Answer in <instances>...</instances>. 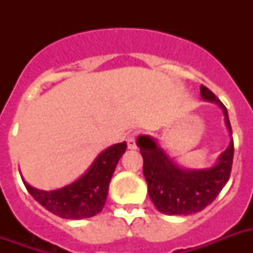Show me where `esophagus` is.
<instances>
[{
    "instance_id": "obj_1",
    "label": "esophagus",
    "mask_w": 253,
    "mask_h": 253,
    "mask_svg": "<svg viewBox=\"0 0 253 253\" xmlns=\"http://www.w3.org/2000/svg\"><path fill=\"white\" fill-rule=\"evenodd\" d=\"M127 147L130 150H135L136 148V142H135V134H130L127 136Z\"/></svg>"
}]
</instances>
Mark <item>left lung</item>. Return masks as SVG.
<instances>
[{
  "label": "left lung",
  "mask_w": 253,
  "mask_h": 253,
  "mask_svg": "<svg viewBox=\"0 0 253 253\" xmlns=\"http://www.w3.org/2000/svg\"><path fill=\"white\" fill-rule=\"evenodd\" d=\"M201 97L219 105L228 132L232 135L227 109L223 103L204 85H201ZM136 143L143 156V173L148 184V196L163 214L190 215L204 210L215 200L230 178L234 158L232 138L218 162L206 169L181 168L148 135L138 136Z\"/></svg>",
  "instance_id": "left-lung-1"
}]
</instances>
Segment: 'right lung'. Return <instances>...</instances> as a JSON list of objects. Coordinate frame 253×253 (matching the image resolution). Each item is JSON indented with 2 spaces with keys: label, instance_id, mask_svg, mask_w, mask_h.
Segmentation results:
<instances>
[{
  "label": "right lung",
  "instance_id": "add662e5",
  "mask_svg": "<svg viewBox=\"0 0 253 253\" xmlns=\"http://www.w3.org/2000/svg\"><path fill=\"white\" fill-rule=\"evenodd\" d=\"M126 142L109 147L95 158L86 172L72 184L55 190H39L23 180L29 193L55 215L64 219H83L97 215L105 206L111 176L126 152Z\"/></svg>",
  "mask_w": 253,
  "mask_h": 253
}]
</instances>
